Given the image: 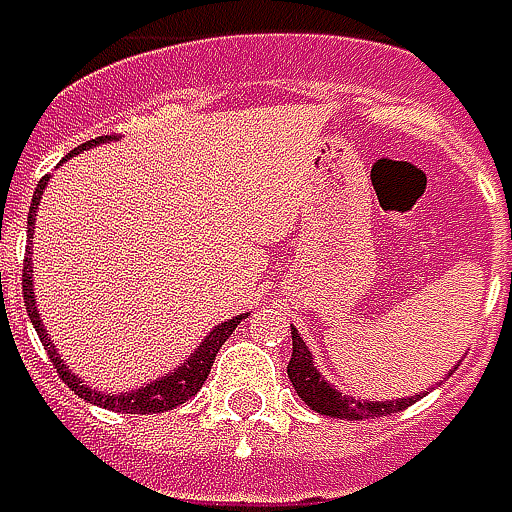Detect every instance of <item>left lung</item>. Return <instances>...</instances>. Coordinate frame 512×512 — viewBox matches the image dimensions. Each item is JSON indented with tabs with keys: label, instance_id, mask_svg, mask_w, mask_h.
Listing matches in <instances>:
<instances>
[{
	"label": "left lung",
	"instance_id": "8db88e82",
	"mask_svg": "<svg viewBox=\"0 0 512 512\" xmlns=\"http://www.w3.org/2000/svg\"><path fill=\"white\" fill-rule=\"evenodd\" d=\"M294 337V351H291V363H288V377L294 383L296 395L302 397L314 412L328 415V418H345V421H363V418H383L392 412H403L406 406H412L418 397L409 400H354V397L340 395L337 389H331L320 377V371L314 366V357L308 351V345L302 343V337L291 328Z\"/></svg>",
	"mask_w": 512,
	"mask_h": 512
}]
</instances>
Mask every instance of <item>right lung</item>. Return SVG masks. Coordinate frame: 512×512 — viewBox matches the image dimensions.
Wrapping results in <instances>:
<instances>
[{
    "label": "right lung",
    "mask_w": 512,
    "mask_h": 512,
    "mask_svg": "<svg viewBox=\"0 0 512 512\" xmlns=\"http://www.w3.org/2000/svg\"><path fill=\"white\" fill-rule=\"evenodd\" d=\"M115 135H100V138H94V141H86L83 146H77L71 155H77V152H83L86 146H97V143L103 141H112ZM45 190V178L37 184V192H34V198H31V213H28V236H31V224H34V216H37V204H39V195ZM25 253H31V244L25 247ZM31 259L25 256V262H22V294H25V308H28V317L34 322V328H37L39 340L45 343V351H48V357H51V363H54V369L57 374L63 377V383L74 392V395H80L83 400H89L94 406H103V409H112V412H126V415H149V412H167V409H175V406H181L184 400H190L201 386H204V380H207V374L213 369V360H216L218 348L227 343V337L236 331V325L247 317H236V320H227L221 322L218 328L210 331V337L201 343V348L192 354L190 360L184 363V366H178L175 371H169L167 377H161V380H155V383H149V386H143V389H135V392H129V395H100V392H91L89 386H83L71 371L65 369L63 360L57 357V348H51L48 343V334H45V328L39 325V314L37 308H34V288H31Z\"/></svg>",
    "instance_id": "1"
}]
</instances>
